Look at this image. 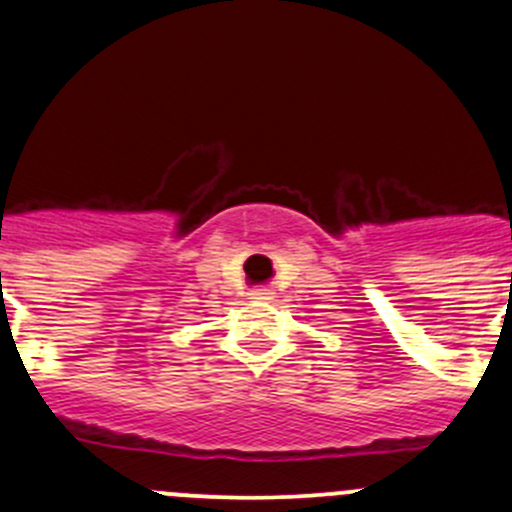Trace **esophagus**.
<instances>
[{
	"label": "esophagus",
	"mask_w": 512,
	"mask_h": 512,
	"mask_svg": "<svg viewBox=\"0 0 512 512\" xmlns=\"http://www.w3.org/2000/svg\"><path fill=\"white\" fill-rule=\"evenodd\" d=\"M250 295H252V300H270L272 292L270 290H252Z\"/></svg>",
	"instance_id": "1"
}]
</instances>
